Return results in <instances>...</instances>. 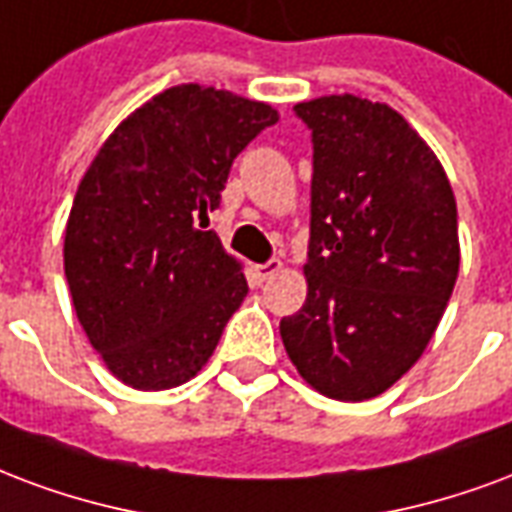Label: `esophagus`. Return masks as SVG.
<instances>
[{
	"instance_id": "1",
	"label": "esophagus",
	"mask_w": 512,
	"mask_h": 512,
	"mask_svg": "<svg viewBox=\"0 0 512 512\" xmlns=\"http://www.w3.org/2000/svg\"><path fill=\"white\" fill-rule=\"evenodd\" d=\"M279 271H282V260H268V263L255 266V274L260 282H266V279H271V276L279 274Z\"/></svg>"
}]
</instances>
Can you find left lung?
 <instances>
[{"label": "left lung", "instance_id": "8db88e82", "mask_svg": "<svg viewBox=\"0 0 512 512\" xmlns=\"http://www.w3.org/2000/svg\"><path fill=\"white\" fill-rule=\"evenodd\" d=\"M314 143L304 306L287 358L336 401L380 396L418 363L456 287L458 214L442 162L385 102H298Z\"/></svg>", "mask_w": 512, "mask_h": 512}]
</instances>
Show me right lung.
Masks as SVG:
<instances>
[{"mask_svg":"<svg viewBox=\"0 0 512 512\" xmlns=\"http://www.w3.org/2000/svg\"><path fill=\"white\" fill-rule=\"evenodd\" d=\"M279 121L268 102L181 83L102 143L64 230L78 323L135 391L184 385L208 363L246 295L244 266L208 225L246 143Z\"/></svg>","mask_w":512,"mask_h":512,"instance_id":"right-lung-1","label":"right lung"}]
</instances>
